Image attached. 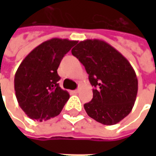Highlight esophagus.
I'll return each mask as SVG.
<instances>
[{
    "label": "esophagus",
    "mask_w": 156,
    "mask_h": 156,
    "mask_svg": "<svg viewBox=\"0 0 156 156\" xmlns=\"http://www.w3.org/2000/svg\"><path fill=\"white\" fill-rule=\"evenodd\" d=\"M78 92H79V88H78V89L74 90V91H73V93H74V94H78Z\"/></svg>",
    "instance_id": "1"
}]
</instances>
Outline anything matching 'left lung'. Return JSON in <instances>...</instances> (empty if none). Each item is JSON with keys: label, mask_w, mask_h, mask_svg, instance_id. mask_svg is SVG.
I'll return each mask as SVG.
<instances>
[{"label": "left lung", "mask_w": 156, "mask_h": 156, "mask_svg": "<svg viewBox=\"0 0 156 156\" xmlns=\"http://www.w3.org/2000/svg\"><path fill=\"white\" fill-rule=\"evenodd\" d=\"M85 67L94 87L93 98L84 105L89 117L113 125L126 117L134 107L138 79L129 62L107 42L87 39L72 49Z\"/></svg>", "instance_id": "left-lung-1"}]
</instances>
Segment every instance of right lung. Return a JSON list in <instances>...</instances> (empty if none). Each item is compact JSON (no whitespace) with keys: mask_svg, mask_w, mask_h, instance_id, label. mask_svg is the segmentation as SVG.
Listing matches in <instances>:
<instances>
[{"mask_svg":"<svg viewBox=\"0 0 156 156\" xmlns=\"http://www.w3.org/2000/svg\"><path fill=\"white\" fill-rule=\"evenodd\" d=\"M78 41L51 38L29 53L16 72L14 88L19 106L33 120L58 116L69 98L58 82V66L64 55Z\"/></svg>","mask_w":156,"mask_h":156,"instance_id":"add662e5","label":"right lung"}]
</instances>
